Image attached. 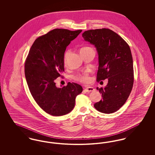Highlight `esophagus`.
I'll return each mask as SVG.
<instances>
[{
  "label": "esophagus",
  "mask_w": 155,
  "mask_h": 155,
  "mask_svg": "<svg viewBox=\"0 0 155 155\" xmlns=\"http://www.w3.org/2000/svg\"><path fill=\"white\" fill-rule=\"evenodd\" d=\"M85 91L87 92H93L95 91V89L94 88L92 87H88L85 88Z\"/></svg>",
  "instance_id": "esophagus-1"
}]
</instances>
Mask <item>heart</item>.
Wrapping results in <instances>:
<instances>
[{
	"mask_svg": "<svg viewBox=\"0 0 155 155\" xmlns=\"http://www.w3.org/2000/svg\"><path fill=\"white\" fill-rule=\"evenodd\" d=\"M91 49H92L91 48H90V47H88V46L83 47L80 49V53L86 52V51H88L91 50ZM70 51H67L66 52H65V53H64V63L65 64H66L67 61V59H68L69 56H70ZM74 78H75V80L80 81V82H83V83L88 82L89 80L88 73L87 72H85V73H83L82 74H78L76 76H75Z\"/></svg>",
	"mask_w": 155,
	"mask_h": 155,
	"instance_id": "b5f03b06",
	"label": "heart"
}]
</instances>
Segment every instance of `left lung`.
<instances>
[{
  "mask_svg": "<svg viewBox=\"0 0 155 155\" xmlns=\"http://www.w3.org/2000/svg\"><path fill=\"white\" fill-rule=\"evenodd\" d=\"M82 37L96 48L99 58L96 81L108 79L104 88H96L102 94V99L95 103L94 107L103 113H113L123 106L133 88L134 69L130 48L110 29L86 31Z\"/></svg>",
  "mask_w": 155,
  "mask_h": 155,
  "instance_id": "obj_1",
  "label": "left lung"
}]
</instances>
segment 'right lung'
Here are the masks:
<instances>
[{
    "label": "right lung",
    "mask_w": 155,
    "mask_h": 155,
    "mask_svg": "<svg viewBox=\"0 0 155 155\" xmlns=\"http://www.w3.org/2000/svg\"><path fill=\"white\" fill-rule=\"evenodd\" d=\"M81 31L57 28L38 37L25 60V75L32 96L42 110L54 116L72 110L76 96L82 91L81 85L74 82L61 88L55 83L64 71L67 46Z\"/></svg>",
    "instance_id": "add662e5"
}]
</instances>
